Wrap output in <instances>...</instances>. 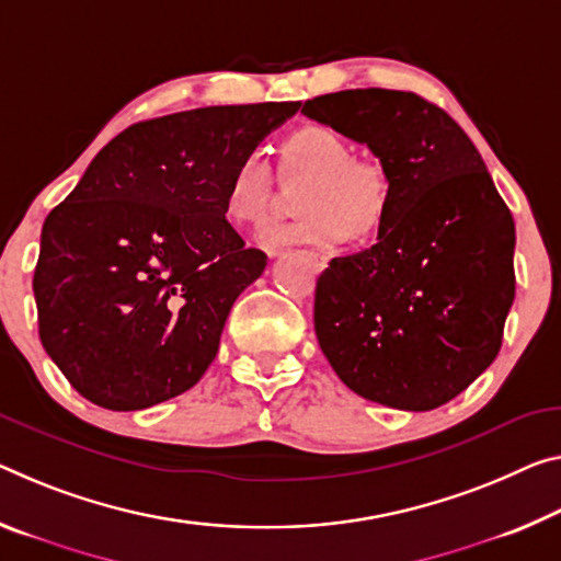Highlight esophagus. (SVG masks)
<instances>
[{"mask_svg": "<svg viewBox=\"0 0 561 561\" xmlns=\"http://www.w3.org/2000/svg\"><path fill=\"white\" fill-rule=\"evenodd\" d=\"M307 256H309V262L314 264V270H324L327 262H329V256L324 252H319V249H309Z\"/></svg>", "mask_w": 561, "mask_h": 561, "instance_id": "34e87169", "label": "esophagus"}]
</instances>
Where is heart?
<instances>
[{
    "label": "heart",
    "mask_w": 561,
    "mask_h": 561,
    "mask_svg": "<svg viewBox=\"0 0 561 561\" xmlns=\"http://www.w3.org/2000/svg\"><path fill=\"white\" fill-rule=\"evenodd\" d=\"M284 176H307L299 192L305 217L272 225L260 234L264 247L295 242L340 244L346 234H367L389 204V169L379 157L354 154L352 141L324 124L291 131L282 147ZM272 202V169L262 152L239 157L225 190V209L237 225H262Z\"/></svg>",
    "instance_id": "b5f03b06"
}]
</instances>
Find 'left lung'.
<instances>
[{"instance_id": "1", "label": "left lung", "mask_w": 561, "mask_h": 561, "mask_svg": "<svg viewBox=\"0 0 561 561\" xmlns=\"http://www.w3.org/2000/svg\"><path fill=\"white\" fill-rule=\"evenodd\" d=\"M301 112L364 141L392 182L377 244L319 274V346L369 402L447 404L500 354L514 299L512 211L472 139L422 94L344 89Z\"/></svg>"}]
</instances>
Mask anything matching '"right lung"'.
<instances>
[{
	"label": "right lung",
	"mask_w": 561,
	"mask_h": 561,
	"mask_svg": "<svg viewBox=\"0 0 561 561\" xmlns=\"http://www.w3.org/2000/svg\"><path fill=\"white\" fill-rule=\"evenodd\" d=\"M297 110L227 104L131 124L44 219L39 340L89 402L135 412L204 377L234 299L266 266L225 217L227 180Z\"/></svg>",
	"instance_id": "1"
}]
</instances>
